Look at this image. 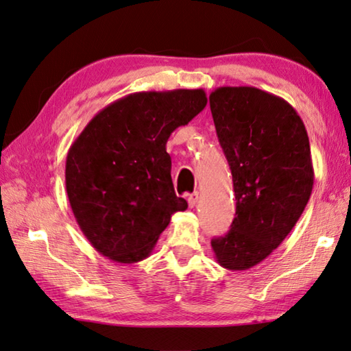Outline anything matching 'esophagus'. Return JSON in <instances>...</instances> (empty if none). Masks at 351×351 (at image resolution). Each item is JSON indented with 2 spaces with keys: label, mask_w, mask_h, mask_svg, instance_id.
<instances>
[{
  "label": "esophagus",
  "mask_w": 351,
  "mask_h": 351,
  "mask_svg": "<svg viewBox=\"0 0 351 351\" xmlns=\"http://www.w3.org/2000/svg\"><path fill=\"white\" fill-rule=\"evenodd\" d=\"M198 198H199L198 192H194V194H189L188 195V204H189V207H195L197 203H198Z\"/></svg>",
  "instance_id": "esophagus-1"
}]
</instances>
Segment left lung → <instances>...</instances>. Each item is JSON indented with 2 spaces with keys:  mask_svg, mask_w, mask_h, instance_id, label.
<instances>
[{
  "mask_svg": "<svg viewBox=\"0 0 351 351\" xmlns=\"http://www.w3.org/2000/svg\"><path fill=\"white\" fill-rule=\"evenodd\" d=\"M209 103L236 198L230 232L212 250L223 268L244 271L282 244L309 202V138L294 107L253 86L217 88Z\"/></svg>",
  "mask_w": 351,
  "mask_h": 351,
  "instance_id": "left-lung-1",
  "label": "left lung"
}]
</instances>
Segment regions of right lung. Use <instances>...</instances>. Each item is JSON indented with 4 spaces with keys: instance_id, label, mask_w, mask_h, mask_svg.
Masks as SVG:
<instances>
[{
    "instance_id": "obj_1",
    "label": "right lung",
    "mask_w": 351,
    "mask_h": 351,
    "mask_svg": "<svg viewBox=\"0 0 351 351\" xmlns=\"http://www.w3.org/2000/svg\"><path fill=\"white\" fill-rule=\"evenodd\" d=\"M207 104L204 89L134 92L106 106L71 145L65 183L71 209L99 254L134 263L152 254L176 195L167 142Z\"/></svg>"
}]
</instances>
